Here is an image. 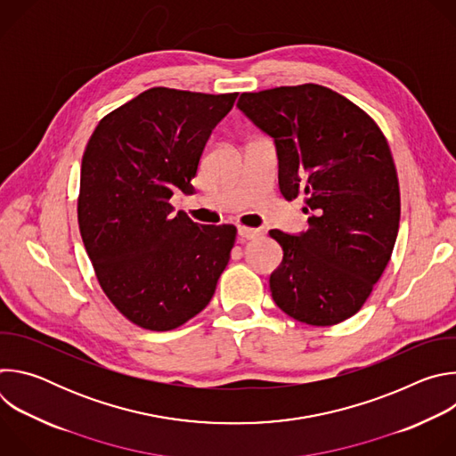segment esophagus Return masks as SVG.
Instances as JSON below:
<instances>
[{"label":"esophagus","mask_w":456,"mask_h":456,"mask_svg":"<svg viewBox=\"0 0 456 456\" xmlns=\"http://www.w3.org/2000/svg\"><path fill=\"white\" fill-rule=\"evenodd\" d=\"M238 234H240V238H243V240H254V238L259 236V231L241 225V227H238Z\"/></svg>","instance_id":"obj_1"}]
</instances>
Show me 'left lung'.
<instances>
[{"label":"left lung","instance_id":"1","mask_svg":"<svg viewBox=\"0 0 456 456\" xmlns=\"http://www.w3.org/2000/svg\"><path fill=\"white\" fill-rule=\"evenodd\" d=\"M238 108L274 139L280 191L305 197L308 231H269L283 248L274 303L296 321L330 327L361 310L399 232L395 162L377 122L338 92L306 83L240 95Z\"/></svg>","mask_w":456,"mask_h":456}]
</instances>
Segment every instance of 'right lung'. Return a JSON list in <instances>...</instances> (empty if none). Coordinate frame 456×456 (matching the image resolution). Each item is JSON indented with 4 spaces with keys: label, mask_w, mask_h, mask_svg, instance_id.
<instances>
[{
    "label": "right lung",
    "mask_w": 456,
    "mask_h": 456,
    "mask_svg": "<svg viewBox=\"0 0 456 456\" xmlns=\"http://www.w3.org/2000/svg\"><path fill=\"white\" fill-rule=\"evenodd\" d=\"M238 94L150 88L104 115L81 164L77 220L97 281L113 306L153 332L175 330L211 301L236 227L173 213L189 194L213 127Z\"/></svg>",
    "instance_id": "right-lung-1"
}]
</instances>
